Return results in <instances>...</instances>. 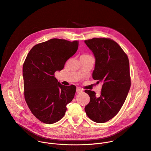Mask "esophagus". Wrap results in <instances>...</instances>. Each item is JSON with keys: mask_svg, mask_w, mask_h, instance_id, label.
<instances>
[{"mask_svg": "<svg viewBox=\"0 0 151 151\" xmlns=\"http://www.w3.org/2000/svg\"><path fill=\"white\" fill-rule=\"evenodd\" d=\"M76 92H77V93H81V92H83V89L80 87H77V89H76Z\"/></svg>", "mask_w": 151, "mask_h": 151, "instance_id": "1", "label": "esophagus"}]
</instances>
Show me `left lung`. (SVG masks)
Returning <instances> with one entry per match:
<instances>
[{
	"label": "left lung",
	"mask_w": 151,
	"mask_h": 151,
	"mask_svg": "<svg viewBox=\"0 0 151 151\" xmlns=\"http://www.w3.org/2000/svg\"><path fill=\"white\" fill-rule=\"evenodd\" d=\"M96 58L92 78L102 83L100 96L90 90L85 92L90 101L85 108L88 117L96 123H105L118 114L131 87L128 57L120 45L109 38L85 41Z\"/></svg>",
	"instance_id": "obj_1"
}]
</instances>
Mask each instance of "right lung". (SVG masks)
Segmentation results:
<instances>
[{"label": "right lung", "mask_w": 151, "mask_h": 151, "mask_svg": "<svg viewBox=\"0 0 151 151\" xmlns=\"http://www.w3.org/2000/svg\"><path fill=\"white\" fill-rule=\"evenodd\" d=\"M78 41L52 39L34 46L23 65L24 97L35 117L46 124L62 119L74 97L76 86H64L54 73L77 51Z\"/></svg>", "instance_id": "add662e5"}]
</instances>
